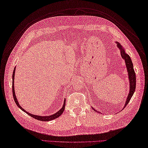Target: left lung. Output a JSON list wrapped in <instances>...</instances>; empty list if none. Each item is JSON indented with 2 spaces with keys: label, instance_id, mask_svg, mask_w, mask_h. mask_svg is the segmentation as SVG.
Returning <instances> with one entry per match:
<instances>
[{
  "label": "left lung",
  "instance_id": "obj_1",
  "mask_svg": "<svg viewBox=\"0 0 148 148\" xmlns=\"http://www.w3.org/2000/svg\"><path fill=\"white\" fill-rule=\"evenodd\" d=\"M117 43V46L118 47V48L120 49L121 51V56L125 60V65L126 68H127V73H128V77H129V93L128 94V96L127 97V99H126L125 103L124 105V107L127 105L128 103L130 101V100L131 99V97H132L133 94L135 92L136 90V73L134 70V68H133V64L132 62V60L131 59L130 56L128 55L127 53L125 52V50L123 48V46H121L119 42H116ZM95 111L94 109H93ZM97 112V111H96Z\"/></svg>",
  "mask_w": 148,
  "mask_h": 148
}]
</instances>
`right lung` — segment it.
<instances>
[{"label": "right lung", "mask_w": 148, "mask_h": 148, "mask_svg": "<svg viewBox=\"0 0 148 148\" xmlns=\"http://www.w3.org/2000/svg\"><path fill=\"white\" fill-rule=\"evenodd\" d=\"M15 70H16V67L14 68V71H13V75H12V93H13V97H14V101H15L16 105L18 107H19L21 110H22L23 111H24V112H26V114H27L29 116H30L31 117L36 119L39 120V121H52V120L55 119L60 117L61 115L63 114V111L64 110V107H65V102H66V100L65 99H64V100L63 106L62 109H61L59 111H58L56 113L54 114L53 115H51V116H37V115L31 114L30 113H29L28 112H27L26 110H25L24 109H23V107L19 105V102H18V101H17V98H16V96L15 91H14V75H15Z\"/></svg>", "instance_id": "add662e5"}]
</instances>
